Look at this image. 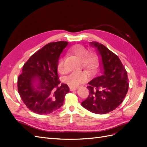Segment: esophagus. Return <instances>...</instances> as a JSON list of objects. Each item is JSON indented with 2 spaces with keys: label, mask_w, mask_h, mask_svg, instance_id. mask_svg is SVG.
I'll use <instances>...</instances> for the list:
<instances>
[{
  "label": "esophagus",
  "mask_w": 147,
  "mask_h": 147,
  "mask_svg": "<svg viewBox=\"0 0 147 147\" xmlns=\"http://www.w3.org/2000/svg\"><path fill=\"white\" fill-rule=\"evenodd\" d=\"M77 88V87H72V86H69V89H70V91H74L75 90H76Z\"/></svg>",
  "instance_id": "esophagus-1"
}]
</instances>
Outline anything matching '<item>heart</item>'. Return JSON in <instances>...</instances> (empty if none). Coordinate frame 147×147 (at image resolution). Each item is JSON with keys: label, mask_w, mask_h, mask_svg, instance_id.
<instances>
[{"label": "heart", "mask_w": 147, "mask_h": 147, "mask_svg": "<svg viewBox=\"0 0 147 147\" xmlns=\"http://www.w3.org/2000/svg\"><path fill=\"white\" fill-rule=\"evenodd\" d=\"M69 52L72 56L81 60L82 67L85 69L93 71L96 68L98 64V56L95 53H89L86 48L81 45H74L70 48ZM57 70L59 74H63L65 72L64 67V59L60 57L57 63ZM88 80L87 75L82 72H72L65 77L64 79V82L70 86L77 87L79 84L86 82Z\"/></svg>", "instance_id": "obj_1"}]
</instances>
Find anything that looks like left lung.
Segmentation results:
<instances>
[{
    "label": "left lung",
    "mask_w": 147,
    "mask_h": 147,
    "mask_svg": "<svg viewBox=\"0 0 147 147\" xmlns=\"http://www.w3.org/2000/svg\"><path fill=\"white\" fill-rule=\"evenodd\" d=\"M90 43L101 55L104 72L88 83L89 95L82 105L94 113L105 114L118 107L126 97L129 87L127 71L114 53L102 43Z\"/></svg>",
    "instance_id": "8db88e82"
}]
</instances>
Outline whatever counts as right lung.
I'll return each mask as SVG.
<instances>
[{"instance_id": "1", "label": "right lung", "mask_w": 147, "mask_h": 147, "mask_svg": "<svg viewBox=\"0 0 147 147\" xmlns=\"http://www.w3.org/2000/svg\"><path fill=\"white\" fill-rule=\"evenodd\" d=\"M60 41L47 44L35 52L24 63L18 78V91L26 106L39 115L50 114L63 105L65 96L69 92L66 84H61L57 72L59 55L67 45ZM38 78L37 88L32 82Z\"/></svg>"}]
</instances>
